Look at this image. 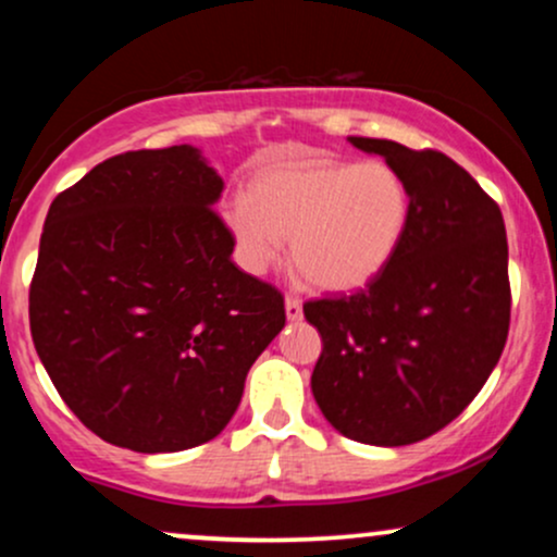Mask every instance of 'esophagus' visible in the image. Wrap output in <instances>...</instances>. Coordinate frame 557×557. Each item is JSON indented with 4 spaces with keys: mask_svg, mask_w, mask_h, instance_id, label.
<instances>
[{
    "mask_svg": "<svg viewBox=\"0 0 557 557\" xmlns=\"http://www.w3.org/2000/svg\"><path fill=\"white\" fill-rule=\"evenodd\" d=\"M285 314L290 322H298V319L304 317V306H300V300L296 296L285 298Z\"/></svg>",
    "mask_w": 557,
    "mask_h": 557,
    "instance_id": "1",
    "label": "esophagus"
}]
</instances>
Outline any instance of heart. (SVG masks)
Listing matches in <instances>:
<instances>
[{
  "label": "heart",
  "instance_id": "obj_1",
  "mask_svg": "<svg viewBox=\"0 0 557 557\" xmlns=\"http://www.w3.org/2000/svg\"><path fill=\"white\" fill-rule=\"evenodd\" d=\"M235 257L270 272L290 235L293 261L319 290L350 293L387 270L411 225V190L387 162L300 159L264 168L251 196L227 198Z\"/></svg>",
  "mask_w": 557,
  "mask_h": 557
}]
</instances>
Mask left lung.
<instances>
[{"label": "left lung", "mask_w": 557, "mask_h": 557, "mask_svg": "<svg viewBox=\"0 0 557 557\" xmlns=\"http://www.w3.org/2000/svg\"><path fill=\"white\" fill-rule=\"evenodd\" d=\"M411 190V225L387 270L350 296L306 300L322 335L311 393L337 432L398 447L430 437L476 398L510 327L505 222L443 151L350 138Z\"/></svg>", "instance_id": "8db88e82"}]
</instances>
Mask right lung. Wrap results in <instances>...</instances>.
Wrapping results in <instances>:
<instances>
[{
  "instance_id": "obj_1",
  "label": "right lung",
  "mask_w": 557,
  "mask_h": 557,
  "mask_svg": "<svg viewBox=\"0 0 557 557\" xmlns=\"http://www.w3.org/2000/svg\"><path fill=\"white\" fill-rule=\"evenodd\" d=\"M222 188L198 149L170 146L104 159L49 207L30 335L70 411L107 443H209L285 327L283 293L230 259Z\"/></svg>"
}]
</instances>
